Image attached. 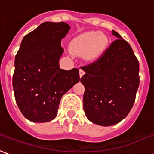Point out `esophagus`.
<instances>
[{"label": "esophagus", "mask_w": 154, "mask_h": 154, "mask_svg": "<svg viewBox=\"0 0 154 154\" xmlns=\"http://www.w3.org/2000/svg\"><path fill=\"white\" fill-rule=\"evenodd\" d=\"M84 75H85V71L83 70L82 69H79V77L81 78Z\"/></svg>", "instance_id": "obj_1"}]
</instances>
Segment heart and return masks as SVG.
Instances as JSON below:
<instances>
[{
  "mask_svg": "<svg viewBox=\"0 0 154 154\" xmlns=\"http://www.w3.org/2000/svg\"><path fill=\"white\" fill-rule=\"evenodd\" d=\"M108 38L97 31H88L75 37L69 42V51L75 55L83 56L87 61H94L105 51Z\"/></svg>",
  "mask_w": 154,
  "mask_h": 154,
  "instance_id": "b5f03b06",
  "label": "heart"
}]
</instances>
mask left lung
I'll list each match as a JSON object with an SVG mask.
<instances>
[{"label":"left lung","instance_id":"obj_1","mask_svg":"<svg viewBox=\"0 0 154 154\" xmlns=\"http://www.w3.org/2000/svg\"><path fill=\"white\" fill-rule=\"evenodd\" d=\"M117 38L96 61L82 67L80 79L85 90L83 102L86 117L101 126H111L127 116L139 85V63L130 45Z\"/></svg>","mask_w":154,"mask_h":154}]
</instances>
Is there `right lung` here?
Masks as SVG:
<instances>
[{"instance_id":"add662e5","label":"right lung","mask_w":154,"mask_h":154,"mask_svg":"<svg viewBox=\"0 0 154 154\" xmlns=\"http://www.w3.org/2000/svg\"><path fill=\"white\" fill-rule=\"evenodd\" d=\"M70 30L65 22L42 23L23 38L15 58V99L28 120L45 123L56 117L62 96L79 81V69L64 70L59 60L61 40Z\"/></svg>"}]
</instances>
